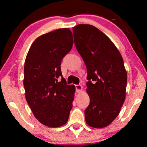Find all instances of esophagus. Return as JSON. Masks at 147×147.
<instances>
[{
    "instance_id": "obj_1",
    "label": "esophagus",
    "mask_w": 147,
    "mask_h": 147,
    "mask_svg": "<svg viewBox=\"0 0 147 147\" xmlns=\"http://www.w3.org/2000/svg\"><path fill=\"white\" fill-rule=\"evenodd\" d=\"M75 88H76V91L77 93H80V92L82 91L83 87L81 85H75Z\"/></svg>"
}]
</instances>
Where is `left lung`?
<instances>
[{
	"mask_svg": "<svg viewBox=\"0 0 147 147\" xmlns=\"http://www.w3.org/2000/svg\"><path fill=\"white\" fill-rule=\"evenodd\" d=\"M74 41L87 68L86 123L106 127L115 120L125 100L127 73L119 50L102 32L90 24L73 27Z\"/></svg>",
	"mask_w": 147,
	"mask_h": 147,
	"instance_id": "obj_1",
	"label": "left lung"
}]
</instances>
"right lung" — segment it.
<instances>
[{"instance_id":"obj_1","label":"right lung","mask_w":147,"mask_h":147,"mask_svg":"<svg viewBox=\"0 0 147 147\" xmlns=\"http://www.w3.org/2000/svg\"><path fill=\"white\" fill-rule=\"evenodd\" d=\"M73 45L70 30L59 28L38 37L26 57L23 80L26 100L35 117L49 127L66 124L73 108L75 87L67 84L60 67Z\"/></svg>"}]
</instances>
